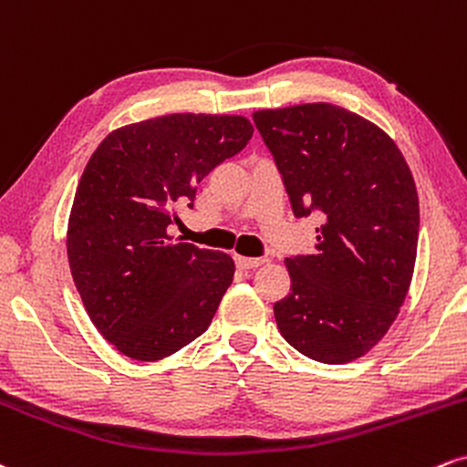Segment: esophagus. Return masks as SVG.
<instances>
[{
  "label": "esophagus",
  "mask_w": 467,
  "mask_h": 467,
  "mask_svg": "<svg viewBox=\"0 0 467 467\" xmlns=\"http://www.w3.org/2000/svg\"><path fill=\"white\" fill-rule=\"evenodd\" d=\"M265 257H243V255H235V265H238V268H257L265 265Z\"/></svg>",
  "instance_id": "34e87169"
}]
</instances>
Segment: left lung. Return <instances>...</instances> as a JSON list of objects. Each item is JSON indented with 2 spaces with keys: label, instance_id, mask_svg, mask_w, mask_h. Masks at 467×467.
Here are the masks:
<instances>
[{
  "label": "left lung",
  "instance_id": "obj_1",
  "mask_svg": "<svg viewBox=\"0 0 467 467\" xmlns=\"http://www.w3.org/2000/svg\"><path fill=\"white\" fill-rule=\"evenodd\" d=\"M297 218L317 244L286 257L290 293L273 306L297 352L327 365L360 358L396 321L413 277L420 201L396 141L327 102L255 111Z\"/></svg>",
  "mask_w": 467,
  "mask_h": 467
}]
</instances>
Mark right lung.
<instances>
[{
	"mask_svg": "<svg viewBox=\"0 0 467 467\" xmlns=\"http://www.w3.org/2000/svg\"><path fill=\"white\" fill-rule=\"evenodd\" d=\"M251 135L243 115H161L109 133L87 163L69 213L71 277L93 326L129 358H166L210 327L234 260L168 227Z\"/></svg>",
	"mask_w": 467,
	"mask_h": 467,
	"instance_id": "right-lung-1",
	"label": "right lung"
}]
</instances>
